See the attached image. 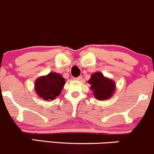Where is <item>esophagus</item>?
<instances>
[{"mask_svg":"<svg viewBox=\"0 0 154 154\" xmlns=\"http://www.w3.org/2000/svg\"><path fill=\"white\" fill-rule=\"evenodd\" d=\"M75 80H76V81H81L82 79V76H79V77H77V78H75Z\"/></svg>","mask_w":154,"mask_h":154,"instance_id":"obj_1","label":"esophagus"}]
</instances>
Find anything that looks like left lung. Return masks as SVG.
I'll return each instance as SVG.
<instances>
[{"mask_svg": "<svg viewBox=\"0 0 154 154\" xmlns=\"http://www.w3.org/2000/svg\"><path fill=\"white\" fill-rule=\"evenodd\" d=\"M88 83L91 85L94 96L96 99L100 100H105L111 97L116 89L115 82L111 79L105 78L100 72L93 73Z\"/></svg>", "mask_w": 154, "mask_h": 154, "instance_id": "obj_1", "label": "left lung"}]
</instances>
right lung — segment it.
Segmentation results:
<instances>
[{
  "mask_svg": "<svg viewBox=\"0 0 154 154\" xmlns=\"http://www.w3.org/2000/svg\"><path fill=\"white\" fill-rule=\"evenodd\" d=\"M65 84V79L57 72H50L38 78L35 82L36 94L46 101L53 100L61 93Z\"/></svg>",
  "mask_w": 154,
  "mask_h": 154,
  "instance_id": "obj_1",
  "label": "right lung"
}]
</instances>
